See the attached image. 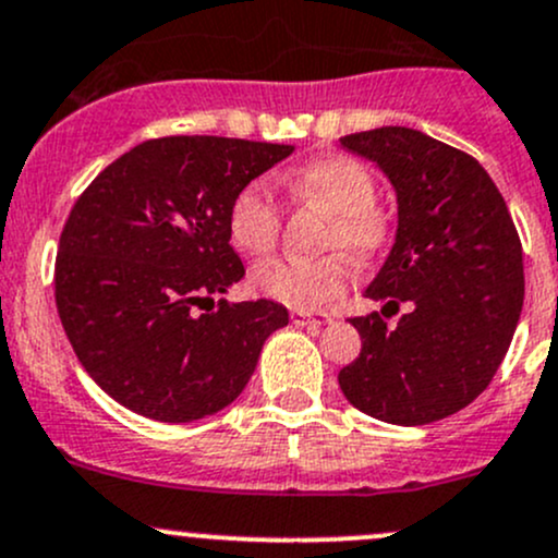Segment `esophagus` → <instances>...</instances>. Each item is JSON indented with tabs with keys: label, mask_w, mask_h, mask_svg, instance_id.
Here are the masks:
<instances>
[{
	"label": "esophagus",
	"mask_w": 558,
	"mask_h": 558,
	"mask_svg": "<svg viewBox=\"0 0 558 558\" xmlns=\"http://www.w3.org/2000/svg\"><path fill=\"white\" fill-rule=\"evenodd\" d=\"M292 325L298 327H322L330 322V317L327 314H312V312H292Z\"/></svg>",
	"instance_id": "34e87169"
}]
</instances>
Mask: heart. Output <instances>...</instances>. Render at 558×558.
<instances>
[{
    "label": "heart",
    "instance_id": "b5f03b06",
    "mask_svg": "<svg viewBox=\"0 0 558 558\" xmlns=\"http://www.w3.org/2000/svg\"><path fill=\"white\" fill-rule=\"evenodd\" d=\"M298 201H317L330 211L325 246H341L367 260L387 241V220L376 209V180L360 158L327 155L287 180ZM281 233V204L268 180H252L228 209V236L250 257L271 255ZM352 279V263L343 252L322 257H279L255 271L257 290L295 312H317L336 301Z\"/></svg>",
    "mask_w": 558,
    "mask_h": 558
}]
</instances>
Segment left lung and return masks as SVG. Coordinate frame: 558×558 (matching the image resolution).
Segmentation results:
<instances>
[{"label":"left lung","mask_w":558,"mask_h":558,"mask_svg":"<svg viewBox=\"0 0 558 558\" xmlns=\"http://www.w3.org/2000/svg\"><path fill=\"white\" fill-rule=\"evenodd\" d=\"M398 191V239L352 317L360 357L338 373L354 408L429 424L473 403L502 365L524 303V255L502 193L473 155L403 125L341 136ZM408 302L395 328L384 316Z\"/></svg>","instance_id":"left-lung-1"}]
</instances>
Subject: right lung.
Instances as JSON below:
<instances>
[{"mask_svg": "<svg viewBox=\"0 0 558 558\" xmlns=\"http://www.w3.org/2000/svg\"><path fill=\"white\" fill-rule=\"evenodd\" d=\"M290 153L271 142L160 136L120 155L80 193L59 239L56 308L109 398L171 424L239 398L266 338L290 314L266 298L211 301L244 277L228 209Z\"/></svg>", "mask_w": 558, "mask_h": 558, "instance_id": "right-lung-1", "label": "right lung"}]
</instances>
